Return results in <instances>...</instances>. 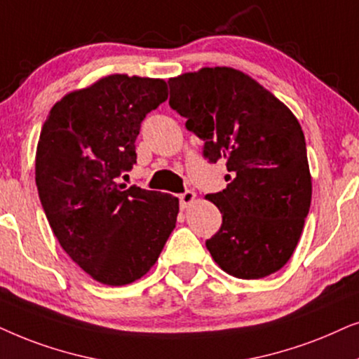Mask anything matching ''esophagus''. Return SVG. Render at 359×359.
I'll return each instance as SVG.
<instances>
[{"mask_svg":"<svg viewBox=\"0 0 359 359\" xmlns=\"http://www.w3.org/2000/svg\"><path fill=\"white\" fill-rule=\"evenodd\" d=\"M179 198H180V207H182V210H185L195 202V192H192V190H185L184 194H180Z\"/></svg>","mask_w":359,"mask_h":359,"instance_id":"obj_1","label":"esophagus"}]
</instances>
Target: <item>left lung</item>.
Masks as SVG:
<instances>
[{
  "instance_id": "obj_1",
  "label": "left lung",
  "mask_w": 359,
  "mask_h": 359,
  "mask_svg": "<svg viewBox=\"0 0 359 359\" xmlns=\"http://www.w3.org/2000/svg\"><path fill=\"white\" fill-rule=\"evenodd\" d=\"M169 104L224 161L226 189L208 194L222 228L207 250L229 276L261 279L290 259L312 200L302 128L269 90L231 67H205L169 80Z\"/></svg>"
}]
</instances>
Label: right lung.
Masks as SVG:
<instances>
[{
	"label": "right lung",
	"mask_w": 359,
	"mask_h": 359,
	"mask_svg": "<svg viewBox=\"0 0 359 359\" xmlns=\"http://www.w3.org/2000/svg\"><path fill=\"white\" fill-rule=\"evenodd\" d=\"M165 100L164 80L114 74L65 95L42 126V208L72 261L102 284L141 279L175 228L179 198L118 184L136 164L142 119Z\"/></svg>",
	"instance_id": "obj_1"
}]
</instances>
